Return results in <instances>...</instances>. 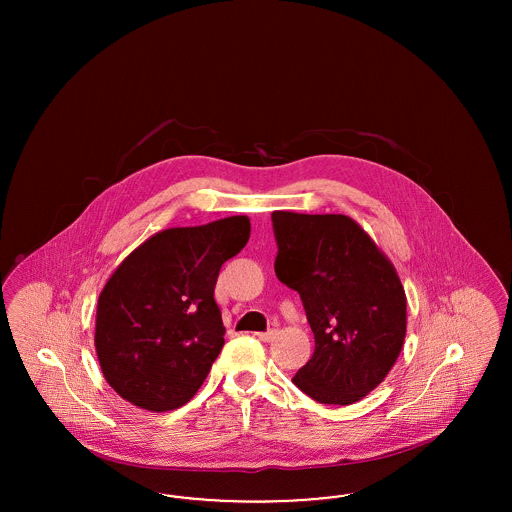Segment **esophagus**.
<instances>
[{"instance_id": "34e87169", "label": "esophagus", "mask_w": 512, "mask_h": 512, "mask_svg": "<svg viewBox=\"0 0 512 512\" xmlns=\"http://www.w3.org/2000/svg\"><path fill=\"white\" fill-rule=\"evenodd\" d=\"M276 336H278V332H276V330H268V332H259V334H257V338L261 341H265V343L274 340Z\"/></svg>"}]
</instances>
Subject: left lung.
<instances>
[{
	"label": "left lung",
	"instance_id": "left-lung-1",
	"mask_svg": "<svg viewBox=\"0 0 512 512\" xmlns=\"http://www.w3.org/2000/svg\"><path fill=\"white\" fill-rule=\"evenodd\" d=\"M274 261L301 295L315 353L293 384L324 405H351L388 376L407 334V297L386 253L345 215L274 211Z\"/></svg>",
	"mask_w": 512,
	"mask_h": 512
}]
</instances>
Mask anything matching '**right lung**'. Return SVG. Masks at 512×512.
<instances>
[{
    "label": "right lung",
    "instance_id": "1",
    "mask_svg": "<svg viewBox=\"0 0 512 512\" xmlns=\"http://www.w3.org/2000/svg\"><path fill=\"white\" fill-rule=\"evenodd\" d=\"M245 215L169 228L138 245L99 293L96 353L107 384L151 413L186 405L224 345L220 267L244 249Z\"/></svg>",
    "mask_w": 512,
    "mask_h": 512
}]
</instances>
